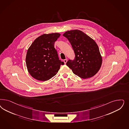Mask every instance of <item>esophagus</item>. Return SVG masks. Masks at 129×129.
Listing matches in <instances>:
<instances>
[{
	"instance_id": "obj_1",
	"label": "esophagus",
	"mask_w": 129,
	"mask_h": 129,
	"mask_svg": "<svg viewBox=\"0 0 129 129\" xmlns=\"http://www.w3.org/2000/svg\"><path fill=\"white\" fill-rule=\"evenodd\" d=\"M63 62H64V63H66L67 62V59H66L63 60Z\"/></svg>"
}]
</instances>
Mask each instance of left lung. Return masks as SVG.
I'll return each instance as SVG.
<instances>
[{"label": "left lung", "mask_w": 129, "mask_h": 129, "mask_svg": "<svg viewBox=\"0 0 129 129\" xmlns=\"http://www.w3.org/2000/svg\"><path fill=\"white\" fill-rule=\"evenodd\" d=\"M70 43L75 59L67 62L74 74L86 79L92 77L100 70L102 58L95 42L79 30L68 31L63 34Z\"/></svg>", "instance_id": "obj_1"}]
</instances>
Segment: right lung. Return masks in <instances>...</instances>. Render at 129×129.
<instances>
[{
	"mask_svg": "<svg viewBox=\"0 0 129 129\" xmlns=\"http://www.w3.org/2000/svg\"><path fill=\"white\" fill-rule=\"evenodd\" d=\"M59 33L44 34L31 44L26 55V64L30 75L37 80L45 81L56 75L64 62L59 60L54 44Z\"/></svg>",
	"mask_w": 129,
	"mask_h": 129,
	"instance_id": "obj_1",
	"label": "right lung"
}]
</instances>
